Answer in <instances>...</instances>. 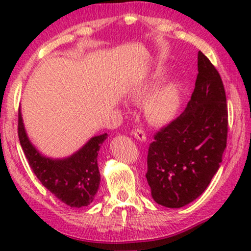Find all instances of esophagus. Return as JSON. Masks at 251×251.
Segmentation results:
<instances>
[{
  "label": "esophagus",
  "mask_w": 251,
  "mask_h": 251,
  "mask_svg": "<svg viewBox=\"0 0 251 251\" xmlns=\"http://www.w3.org/2000/svg\"><path fill=\"white\" fill-rule=\"evenodd\" d=\"M132 133H133L135 139L140 140V142H145V140H146V134H145V132H144L142 128L134 129V131L132 132Z\"/></svg>",
  "instance_id": "obj_1"
}]
</instances>
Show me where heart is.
I'll list each match as a JSON object with an SVG mask.
<instances>
[{
    "label": "heart",
    "instance_id": "b5f03b06",
    "mask_svg": "<svg viewBox=\"0 0 251 251\" xmlns=\"http://www.w3.org/2000/svg\"><path fill=\"white\" fill-rule=\"evenodd\" d=\"M160 75L162 72H157L153 76L135 83L128 92L129 100L135 103L142 102L146 120L154 125L169 123L177 113L180 101V86L176 80L163 82L149 93L154 80Z\"/></svg>",
    "mask_w": 251,
    "mask_h": 251
}]
</instances>
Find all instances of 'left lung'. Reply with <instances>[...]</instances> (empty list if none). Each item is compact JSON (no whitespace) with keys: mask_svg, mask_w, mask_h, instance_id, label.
<instances>
[{"mask_svg":"<svg viewBox=\"0 0 251 251\" xmlns=\"http://www.w3.org/2000/svg\"><path fill=\"white\" fill-rule=\"evenodd\" d=\"M227 105L221 75L201 51L185 111L154 134L146 179L155 203L177 209L205 191L226 148Z\"/></svg>","mask_w":251,"mask_h":251,"instance_id":"1","label":"left lung"}]
</instances>
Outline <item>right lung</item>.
Segmentation results:
<instances>
[{
    "label": "right lung",
    "instance_id": "right-lung-1",
    "mask_svg": "<svg viewBox=\"0 0 251 251\" xmlns=\"http://www.w3.org/2000/svg\"><path fill=\"white\" fill-rule=\"evenodd\" d=\"M19 139L30 169L46 189L71 208L87 206L94 200L100 184L98 152L107 133L91 138L79 151L62 159L41 154L25 133L19 109Z\"/></svg>",
    "mask_w": 251,
    "mask_h": 251
}]
</instances>
